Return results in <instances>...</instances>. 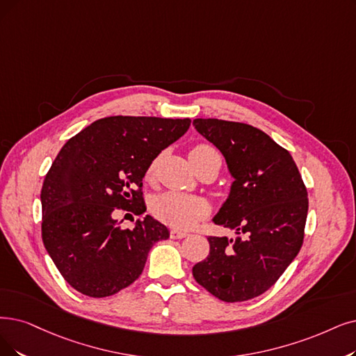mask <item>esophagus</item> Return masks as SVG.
<instances>
[{"mask_svg":"<svg viewBox=\"0 0 356 356\" xmlns=\"http://www.w3.org/2000/svg\"><path fill=\"white\" fill-rule=\"evenodd\" d=\"M188 234L184 232V231H179V229H170V238L172 239H182L186 238Z\"/></svg>","mask_w":356,"mask_h":356,"instance_id":"obj_1","label":"esophagus"}]
</instances>
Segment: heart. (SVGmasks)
Listing matches in <instances>:
<instances>
[{
    "label": "heart",
    "instance_id": "heart-1",
    "mask_svg": "<svg viewBox=\"0 0 356 356\" xmlns=\"http://www.w3.org/2000/svg\"><path fill=\"white\" fill-rule=\"evenodd\" d=\"M210 158H219L218 152L209 145H197L190 150V159L193 165L207 161ZM156 161H153L146 170V178L150 179L154 174ZM154 216L162 222L175 227H191L198 220L203 219L209 213V204L202 197L181 194V193H165L156 197L152 203Z\"/></svg>",
    "mask_w": 356,
    "mask_h": 356
}]
</instances>
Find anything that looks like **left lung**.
I'll list each match as a JSON object with an SVG mask.
<instances>
[{
	"mask_svg": "<svg viewBox=\"0 0 356 356\" xmlns=\"http://www.w3.org/2000/svg\"><path fill=\"white\" fill-rule=\"evenodd\" d=\"M195 130L215 145L234 178L213 222L239 236H209L210 252L193 276L225 302H241L272 288L300 252L308 194L291 153L252 125L197 118Z\"/></svg>",
	"mask_w": 356,
	"mask_h": 356,
	"instance_id": "8db88e82",
	"label": "left lung"
}]
</instances>
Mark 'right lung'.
I'll return each mask as SVG.
<instances>
[{
  "label": "right lung",
  "instance_id": "right-lung-1",
  "mask_svg": "<svg viewBox=\"0 0 356 356\" xmlns=\"http://www.w3.org/2000/svg\"><path fill=\"white\" fill-rule=\"evenodd\" d=\"M191 120L106 117L71 137L56 154L40 191L42 241L63 277L83 295L111 296L141 275L150 248L168 239L146 216L122 229L117 209L146 210L143 178L158 154Z\"/></svg>",
  "mask_w": 356,
  "mask_h": 356
}]
</instances>
